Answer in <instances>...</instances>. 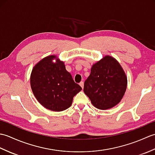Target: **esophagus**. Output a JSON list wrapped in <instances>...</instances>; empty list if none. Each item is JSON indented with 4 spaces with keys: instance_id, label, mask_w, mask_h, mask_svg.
Returning <instances> with one entry per match:
<instances>
[{
    "instance_id": "1",
    "label": "esophagus",
    "mask_w": 155,
    "mask_h": 155,
    "mask_svg": "<svg viewBox=\"0 0 155 155\" xmlns=\"http://www.w3.org/2000/svg\"><path fill=\"white\" fill-rule=\"evenodd\" d=\"M79 84H80V86L82 87V88H83V87H84V83L83 81H81V83H79Z\"/></svg>"
}]
</instances>
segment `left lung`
Returning <instances> with one entry per match:
<instances>
[{
	"label": "left lung",
	"instance_id": "8db88e82",
	"mask_svg": "<svg viewBox=\"0 0 155 155\" xmlns=\"http://www.w3.org/2000/svg\"><path fill=\"white\" fill-rule=\"evenodd\" d=\"M127 85V76L118 62L105 56L92 67L89 77L84 81V93L94 107L107 110L119 103Z\"/></svg>",
	"mask_w": 155,
	"mask_h": 155
}]
</instances>
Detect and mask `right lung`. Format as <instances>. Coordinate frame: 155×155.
Instances as JSON below:
<instances>
[{
	"label": "right lung",
	"mask_w": 155,
	"mask_h": 155,
	"mask_svg": "<svg viewBox=\"0 0 155 155\" xmlns=\"http://www.w3.org/2000/svg\"><path fill=\"white\" fill-rule=\"evenodd\" d=\"M56 59V62L52 61ZM31 86L35 97L42 106L52 111L70 107L73 97L82 90L66 70L64 62L54 55L42 59L32 69Z\"/></svg>",
	"instance_id": "1"
}]
</instances>
